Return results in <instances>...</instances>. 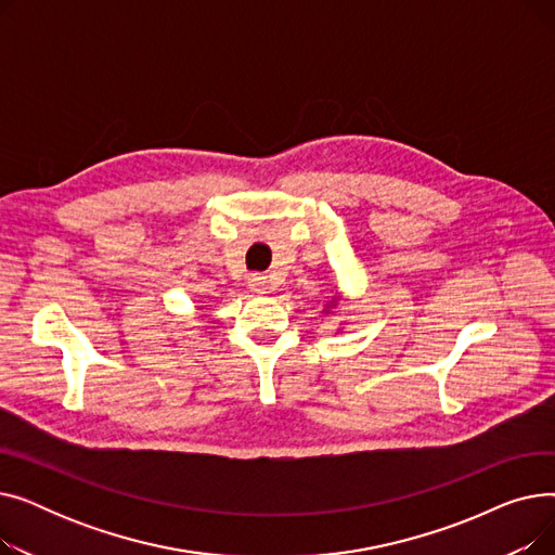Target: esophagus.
Instances as JSON below:
<instances>
[{
	"mask_svg": "<svg viewBox=\"0 0 555 555\" xmlns=\"http://www.w3.org/2000/svg\"><path fill=\"white\" fill-rule=\"evenodd\" d=\"M266 276H260V274H251L249 276V287L254 289V293H266Z\"/></svg>",
	"mask_w": 555,
	"mask_h": 555,
	"instance_id": "obj_1",
	"label": "esophagus"
}]
</instances>
